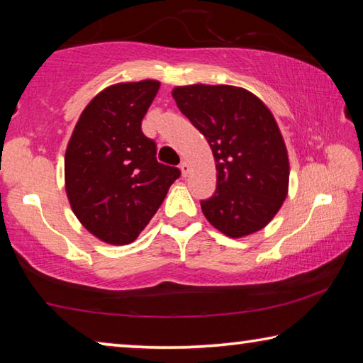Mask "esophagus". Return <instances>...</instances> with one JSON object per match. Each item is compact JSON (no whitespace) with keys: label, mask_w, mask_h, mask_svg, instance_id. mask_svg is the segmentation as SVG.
Segmentation results:
<instances>
[{"label":"esophagus","mask_w":363,"mask_h":363,"mask_svg":"<svg viewBox=\"0 0 363 363\" xmlns=\"http://www.w3.org/2000/svg\"><path fill=\"white\" fill-rule=\"evenodd\" d=\"M179 168H181V173H182V176L186 177L187 174H189V171H190V167H189V163L187 162H182L181 164H179Z\"/></svg>","instance_id":"1"}]
</instances>
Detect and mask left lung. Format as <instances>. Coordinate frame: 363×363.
Returning a JSON list of instances; mask_svg holds the SVG:
<instances>
[{
  "mask_svg": "<svg viewBox=\"0 0 363 363\" xmlns=\"http://www.w3.org/2000/svg\"><path fill=\"white\" fill-rule=\"evenodd\" d=\"M173 97L216 162V192L200 201L205 218L230 238L261 230L284 205L290 179L274 115L259 97L229 84L177 86Z\"/></svg>",
  "mask_w": 363,
  "mask_h": 363,
  "instance_id": "obj_1",
  "label": "left lung"
}]
</instances>
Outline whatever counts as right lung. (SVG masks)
<instances>
[{"label":"right lung","mask_w":363,"mask_h":363,"mask_svg":"<svg viewBox=\"0 0 363 363\" xmlns=\"http://www.w3.org/2000/svg\"><path fill=\"white\" fill-rule=\"evenodd\" d=\"M160 83L112 84L79 115L65 152V192L86 229L102 242L128 245L163 203L181 171L157 162L140 125Z\"/></svg>","instance_id":"right-lung-1"}]
</instances>
